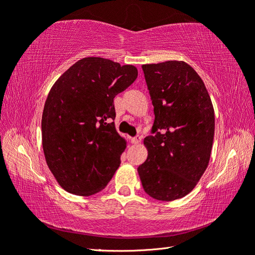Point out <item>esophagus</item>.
Masks as SVG:
<instances>
[{"label":"esophagus","mask_w":255,"mask_h":255,"mask_svg":"<svg viewBox=\"0 0 255 255\" xmlns=\"http://www.w3.org/2000/svg\"><path fill=\"white\" fill-rule=\"evenodd\" d=\"M141 140V136L140 135H136L135 137L131 138V143L132 144H139Z\"/></svg>","instance_id":"obj_1"}]
</instances>
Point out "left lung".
I'll list each match as a JSON object with an SVG mask.
<instances>
[{
    "instance_id": "left-lung-1",
    "label": "left lung",
    "mask_w": 255,
    "mask_h": 255,
    "mask_svg": "<svg viewBox=\"0 0 255 255\" xmlns=\"http://www.w3.org/2000/svg\"><path fill=\"white\" fill-rule=\"evenodd\" d=\"M154 107V124L144 144L147 159L138 166L144 191L156 200L187 196L208 166L215 114L201 77L184 62L141 66Z\"/></svg>"
}]
</instances>
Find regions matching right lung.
Wrapping results in <instances>:
<instances>
[{
	"label": "right lung",
	"mask_w": 255,
	"mask_h": 255,
	"mask_svg": "<svg viewBox=\"0 0 255 255\" xmlns=\"http://www.w3.org/2000/svg\"><path fill=\"white\" fill-rule=\"evenodd\" d=\"M137 68L86 57L56 81L41 119L47 165L66 191L91 196L107 187L126 141L112 120L114 99L137 79Z\"/></svg>",
	"instance_id": "obj_1"
}]
</instances>
